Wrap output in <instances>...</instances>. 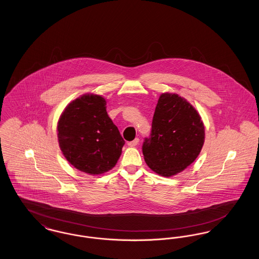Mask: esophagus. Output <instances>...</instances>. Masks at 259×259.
I'll use <instances>...</instances> for the list:
<instances>
[{
	"mask_svg": "<svg viewBox=\"0 0 259 259\" xmlns=\"http://www.w3.org/2000/svg\"><path fill=\"white\" fill-rule=\"evenodd\" d=\"M139 144V139L138 138H136L135 140H133V141H131V142H128V146L129 147H136L137 145Z\"/></svg>",
	"mask_w": 259,
	"mask_h": 259,
	"instance_id": "34e87169",
	"label": "esophagus"
}]
</instances>
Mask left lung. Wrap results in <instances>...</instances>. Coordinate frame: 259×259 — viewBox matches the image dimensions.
<instances>
[{
    "instance_id": "left-lung-1",
    "label": "left lung",
    "mask_w": 259,
    "mask_h": 259,
    "mask_svg": "<svg viewBox=\"0 0 259 259\" xmlns=\"http://www.w3.org/2000/svg\"><path fill=\"white\" fill-rule=\"evenodd\" d=\"M204 141L205 127L195 108L176 93H162L143 145L148 167L168 178L183 172L197 158Z\"/></svg>"
}]
</instances>
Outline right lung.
Listing matches in <instances>:
<instances>
[{
	"label": "right lung",
	"mask_w": 259,
	"mask_h": 259,
	"mask_svg": "<svg viewBox=\"0 0 259 259\" xmlns=\"http://www.w3.org/2000/svg\"><path fill=\"white\" fill-rule=\"evenodd\" d=\"M106 105L104 97L87 93L68 104L59 117L57 137L62 153L80 172H108L121 155L125 142Z\"/></svg>",
	"instance_id": "1"
}]
</instances>
